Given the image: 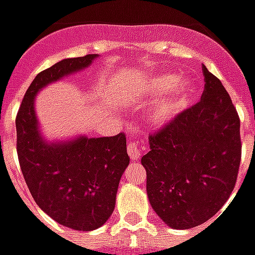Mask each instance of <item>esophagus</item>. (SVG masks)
<instances>
[{
    "label": "esophagus",
    "mask_w": 255,
    "mask_h": 255,
    "mask_svg": "<svg viewBox=\"0 0 255 255\" xmlns=\"http://www.w3.org/2000/svg\"><path fill=\"white\" fill-rule=\"evenodd\" d=\"M127 151H128V155L131 157V160H138L139 157L142 155V146L139 144V142H135V140H129L128 142V146H127Z\"/></svg>",
    "instance_id": "1"
}]
</instances>
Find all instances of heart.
I'll return each mask as SVG.
<instances>
[{
    "label": "heart",
    "mask_w": 255,
    "mask_h": 255,
    "mask_svg": "<svg viewBox=\"0 0 255 255\" xmlns=\"http://www.w3.org/2000/svg\"><path fill=\"white\" fill-rule=\"evenodd\" d=\"M144 87L147 94L151 97H158L167 93L162 100L155 104L150 115L151 122L157 127H162L171 123L183 111V108L188 104L192 91L188 82H177V76L171 73H164L151 79Z\"/></svg>",
    "instance_id": "b5f03b06"
}]
</instances>
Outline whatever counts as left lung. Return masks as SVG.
I'll return each instance as SVG.
<instances>
[{
  "label": "left lung",
  "mask_w": 255,
  "mask_h": 255,
  "mask_svg": "<svg viewBox=\"0 0 255 255\" xmlns=\"http://www.w3.org/2000/svg\"><path fill=\"white\" fill-rule=\"evenodd\" d=\"M201 101L150 133L142 157L150 205L175 230L206 223L228 201L241 165V120L220 79L202 67Z\"/></svg>",
  "instance_id": "left-lung-1"
}]
</instances>
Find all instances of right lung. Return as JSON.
Returning <instances> with one entry per match:
<instances>
[{"instance_id": "1", "label": "right lung", "mask_w": 255, "mask_h": 255, "mask_svg": "<svg viewBox=\"0 0 255 255\" xmlns=\"http://www.w3.org/2000/svg\"><path fill=\"white\" fill-rule=\"evenodd\" d=\"M97 57L65 58L38 73L16 116L17 157L31 195L54 221L78 231L97 230L113 213L119 182L129 164L126 135L46 143L34 98L46 84L89 67Z\"/></svg>"}]
</instances>
